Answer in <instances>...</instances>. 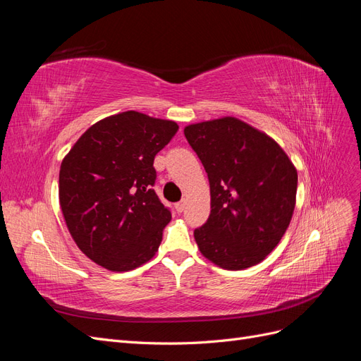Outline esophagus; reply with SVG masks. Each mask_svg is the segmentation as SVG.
I'll use <instances>...</instances> for the list:
<instances>
[{"label": "esophagus", "mask_w": 361, "mask_h": 361, "mask_svg": "<svg viewBox=\"0 0 361 361\" xmlns=\"http://www.w3.org/2000/svg\"><path fill=\"white\" fill-rule=\"evenodd\" d=\"M185 204H187V202H185V200H180V202H178L176 204H174V207H176V211H178V212H182V211L185 209Z\"/></svg>", "instance_id": "obj_1"}]
</instances>
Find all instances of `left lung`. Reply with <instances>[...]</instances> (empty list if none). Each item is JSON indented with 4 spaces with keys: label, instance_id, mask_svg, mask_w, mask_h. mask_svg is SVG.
Masks as SVG:
<instances>
[{
    "label": "left lung",
    "instance_id": "obj_1",
    "mask_svg": "<svg viewBox=\"0 0 361 361\" xmlns=\"http://www.w3.org/2000/svg\"><path fill=\"white\" fill-rule=\"evenodd\" d=\"M183 134L211 187L209 218L194 231L200 253L232 271L259 264L290 223L293 164L274 140L235 117L190 125Z\"/></svg>",
    "mask_w": 361,
    "mask_h": 361
}]
</instances>
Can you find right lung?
<instances>
[{
    "instance_id": "add662e5",
    "label": "right lung",
    "mask_w": 361,
    "mask_h": 361,
    "mask_svg": "<svg viewBox=\"0 0 361 361\" xmlns=\"http://www.w3.org/2000/svg\"><path fill=\"white\" fill-rule=\"evenodd\" d=\"M178 129L171 120L125 111L90 126L63 159L64 220L97 265L129 271L155 256L171 212L154 190V159Z\"/></svg>"
}]
</instances>
